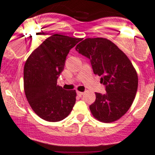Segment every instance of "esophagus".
Segmentation results:
<instances>
[{
    "label": "esophagus",
    "mask_w": 155,
    "mask_h": 155,
    "mask_svg": "<svg viewBox=\"0 0 155 155\" xmlns=\"http://www.w3.org/2000/svg\"><path fill=\"white\" fill-rule=\"evenodd\" d=\"M77 95H79V96H82V95H83V94H84V92H79V91H77Z\"/></svg>",
    "instance_id": "esophagus-1"
}]
</instances>
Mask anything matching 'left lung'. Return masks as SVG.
Here are the masks:
<instances>
[{"label":"left lung","mask_w":155,"mask_h":155,"mask_svg":"<svg viewBox=\"0 0 155 155\" xmlns=\"http://www.w3.org/2000/svg\"><path fill=\"white\" fill-rule=\"evenodd\" d=\"M76 50L90 60L95 74L100 76L105 94L95 92L89 108L99 121L112 122L129 109L138 89V75L126 55L105 38H87Z\"/></svg>","instance_id":"obj_1"}]
</instances>
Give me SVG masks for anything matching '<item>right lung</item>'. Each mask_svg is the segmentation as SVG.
I'll return each mask as SVG.
<instances>
[{"label": "right lung", "mask_w": 155, "mask_h": 155, "mask_svg": "<svg viewBox=\"0 0 155 155\" xmlns=\"http://www.w3.org/2000/svg\"><path fill=\"white\" fill-rule=\"evenodd\" d=\"M80 38L53 34L30 54L24 65V85L32 109L43 119L60 121L69 115L75 103V90L57 86L66 56Z\"/></svg>", "instance_id": "right-lung-1"}]
</instances>
